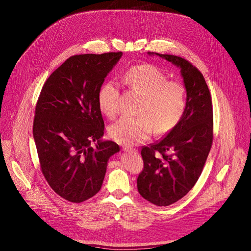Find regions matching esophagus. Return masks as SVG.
Here are the masks:
<instances>
[{"label": "esophagus", "instance_id": "34e87169", "mask_svg": "<svg viewBox=\"0 0 251 251\" xmlns=\"http://www.w3.org/2000/svg\"><path fill=\"white\" fill-rule=\"evenodd\" d=\"M123 151H129V152H134V153H137V151L133 148H129V147H124L123 148Z\"/></svg>", "mask_w": 251, "mask_h": 251}]
</instances>
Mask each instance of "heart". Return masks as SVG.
Returning a JSON list of instances; mask_svg holds the SVG:
<instances>
[{
    "mask_svg": "<svg viewBox=\"0 0 251 251\" xmlns=\"http://www.w3.org/2000/svg\"><path fill=\"white\" fill-rule=\"evenodd\" d=\"M167 74L155 65H134L124 74L131 90L143 96L138 118L124 117L109 128V136L124 146L146 141L155 133L171 132L182 120L187 108V89L183 83L168 80ZM100 112L110 119L120 111L121 90L117 82H103L97 95Z\"/></svg>",
    "mask_w": 251,
    "mask_h": 251,
    "instance_id": "b5f03b06",
    "label": "heart"
}]
</instances>
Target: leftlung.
<instances>
[{
  "label": "left lung",
  "mask_w": 251,
  "mask_h": 251,
  "mask_svg": "<svg viewBox=\"0 0 251 251\" xmlns=\"http://www.w3.org/2000/svg\"><path fill=\"white\" fill-rule=\"evenodd\" d=\"M154 54L181 68L187 89V108L180 123L161 140L141 149L138 192L148 201L167 206L185 196L201 175L213 146V102L205 79L194 65L179 56Z\"/></svg>",
  "instance_id": "obj_1"
}]
</instances>
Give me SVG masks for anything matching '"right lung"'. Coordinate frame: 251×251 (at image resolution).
<instances>
[{
    "mask_svg": "<svg viewBox=\"0 0 251 251\" xmlns=\"http://www.w3.org/2000/svg\"><path fill=\"white\" fill-rule=\"evenodd\" d=\"M121 56L122 51L71 56L50 75L37 99L33 138L42 173L68 201L96 195L109 157L120 151L116 142L100 140L104 123L97 95Z\"/></svg>",
    "mask_w": 251,
    "mask_h": 251,
    "instance_id": "1",
    "label": "right lung"
}]
</instances>
